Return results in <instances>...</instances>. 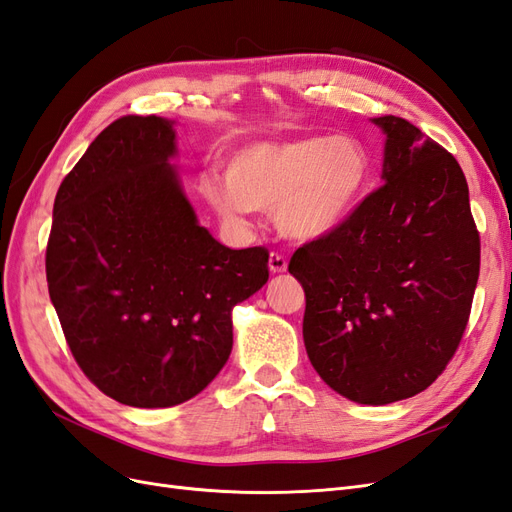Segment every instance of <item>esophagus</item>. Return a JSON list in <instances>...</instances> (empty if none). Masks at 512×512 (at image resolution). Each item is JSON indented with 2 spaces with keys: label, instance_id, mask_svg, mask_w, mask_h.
<instances>
[{
  "label": "esophagus",
  "instance_id": "obj_1",
  "mask_svg": "<svg viewBox=\"0 0 512 512\" xmlns=\"http://www.w3.org/2000/svg\"><path fill=\"white\" fill-rule=\"evenodd\" d=\"M286 269H288V260L282 254L271 252L269 254V271L271 273H284Z\"/></svg>",
  "mask_w": 512,
  "mask_h": 512
}]
</instances>
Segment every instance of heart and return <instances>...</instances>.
<instances>
[{
    "instance_id": "heart-1",
    "label": "heart",
    "mask_w": 512,
    "mask_h": 512,
    "mask_svg": "<svg viewBox=\"0 0 512 512\" xmlns=\"http://www.w3.org/2000/svg\"><path fill=\"white\" fill-rule=\"evenodd\" d=\"M371 158L352 136L309 134L247 145L228 175L203 179V196L226 220L273 211L284 237L314 241L342 228L367 194Z\"/></svg>"
}]
</instances>
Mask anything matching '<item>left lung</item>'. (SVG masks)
Segmentation results:
<instances>
[{"instance_id":"8db88e82","label":"left lung","mask_w":512,"mask_h":512,"mask_svg":"<svg viewBox=\"0 0 512 512\" xmlns=\"http://www.w3.org/2000/svg\"><path fill=\"white\" fill-rule=\"evenodd\" d=\"M384 132V185L327 237L292 254L305 290L303 342L331 389L386 406L436 380L461 342L480 239L457 160L410 121Z\"/></svg>"}]
</instances>
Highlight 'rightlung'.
Masks as SVG:
<instances>
[{
	"instance_id": "add662e5",
	"label": "right lung",
	"mask_w": 512,
	"mask_h": 512,
	"mask_svg": "<svg viewBox=\"0 0 512 512\" xmlns=\"http://www.w3.org/2000/svg\"><path fill=\"white\" fill-rule=\"evenodd\" d=\"M175 156V121H113L61 181L46 245L76 363L134 408L207 389L232 350V307L269 280L265 247L230 250L198 224Z\"/></svg>"
}]
</instances>
